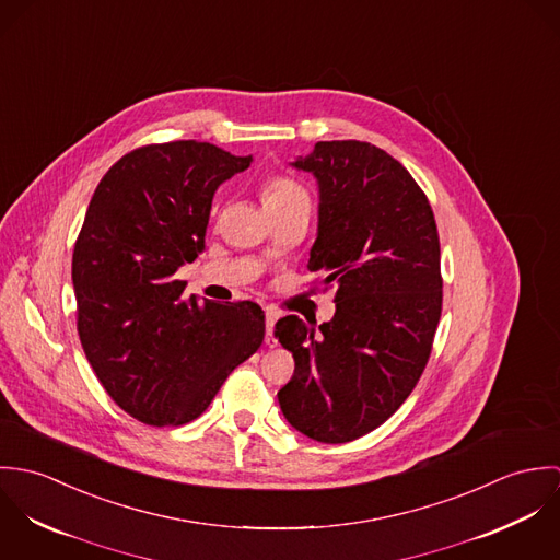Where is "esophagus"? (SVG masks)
I'll use <instances>...</instances> for the list:
<instances>
[{"label":"esophagus","instance_id":"esophagus-1","mask_svg":"<svg viewBox=\"0 0 560 560\" xmlns=\"http://www.w3.org/2000/svg\"><path fill=\"white\" fill-rule=\"evenodd\" d=\"M273 327H276V315L273 313H267L265 315V342L269 347H273L278 340H276V334H273Z\"/></svg>","mask_w":560,"mask_h":560}]
</instances>
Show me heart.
<instances>
[{
  "instance_id": "b5f03b06",
  "label": "heart",
  "mask_w": 560,
  "mask_h": 560,
  "mask_svg": "<svg viewBox=\"0 0 560 560\" xmlns=\"http://www.w3.org/2000/svg\"><path fill=\"white\" fill-rule=\"evenodd\" d=\"M260 200L265 205V209H280L300 200H308L311 196L306 191V187L302 183H298L291 176L284 174H273L269 178H265V183L260 185Z\"/></svg>"
}]
</instances>
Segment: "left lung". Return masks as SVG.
<instances>
[{
	"label": "left lung",
	"mask_w": 560,
	"mask_h": 560,
	"mask_svg": "<svg viewBox=\"0 0 560 560\" xmlns=\"http://www.w3.org/2000/svg\"><path fill=\"white\" fill-rule=\"evenodd\" d=\"M293 165L319 180L308 269L336 287V313L319 331L295 315L276 323L295 358L278 400L304 435L345 444L384 424L429 362L442 315L440 237L420 185L369 142H317Z\"/></svg>",
	"instance_id": "left-lung-1"
}]
</instances>
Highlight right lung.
Instances as JSON below:
<instances>
[{
	"instance_id": "obj_1",
	"label": "right lung",
	"mask_w": 560,
	"mask_h": 560,
	"mask_svg": "<svg viewBox=\"0 0 560 560\" xmlns=\"http://www.w3.org/2000/svg\"><path fill=\"white\" fill-rule=\"evenodd\" d=\"M249 161L196 140L140 147L88 205L73 252L81 347L107 395L144 424L198 418L265 338L258 304L198 302L174 280L205 247L215 189Z\"/></svg>"
}]
</instances>
